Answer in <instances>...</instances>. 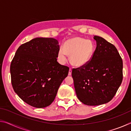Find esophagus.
Segmentation results:
<instances>
[{
	"mask_svg": "<svg viewBox=\"0 0 131 131\" xmlns=\"http://www.w3.org/2000/svg\"><path fill=\"white\" fill-rule=\"evenodd\" d=\"M72 69H69V73H68V75H69V76H70V75L72 74Z\"/></svg>",
	"mask_w": 131,
	"mask_h": 131,
	"instance_id": "obj_1",
	"label": "esophagus"
}]
</instances>
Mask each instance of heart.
Returning <instances> with one entry per match:
<instances>
[{"mask_svg": "<svg viewBox=\"0 0 131 131\" xmlns=\"http://www.w3.org/2000/svg\"><path fill=\"white\" fill-rule=\"evenodd\" d=\"M95 51V46L90 40L74 37L68 40L64 43L63 48H59L57 54L58 61L64 64L70 55V61L77 67L85 66L89 62Z\"/></svg>", "mask_w": 131, "mask_h": 131, "instance_id": "b5f03b06", "label": "heart"}]
</instances>
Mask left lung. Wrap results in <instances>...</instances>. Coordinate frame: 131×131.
Masks as SVG:
<instances>
[{"label": "left lung", "instance_id": "1", "mask_svg": "<svg viewBox=\"0 0 131 131\" xmlns=\"http://www.w3.org/2000/svg\"><path fill=\"white\" fill-rule=\"evenodd\" d=\"M94 39L96 47L91 60L72 72L77 96L88 106L110 102L123 80V60L116 47L100 36Z\"/></svg>", "mask_w": 131, "mask_h": 131}]
</instances>
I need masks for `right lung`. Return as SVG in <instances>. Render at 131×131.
Masks as SVG:
<instances>
[{
    "instance_id": "obj_1",
    "label": "right lung",
    "mask_w": 131,
    "mask_h": 131,
    "mask_svg": "<svg viewBox=\"0 0 131 131\" xmlns=\"http://www.w3.org/2000/svg\"><path fill=\"white\" fill-rule=\"evenodd\" d=\"M59 43L54 38L36 37L18 48L10 65L12 84L23 101L44 108L54 101L68 66L57 62Z\"/></svg>"
}]
</instances>
